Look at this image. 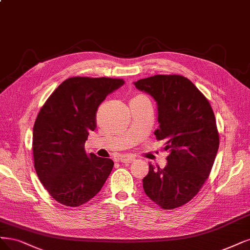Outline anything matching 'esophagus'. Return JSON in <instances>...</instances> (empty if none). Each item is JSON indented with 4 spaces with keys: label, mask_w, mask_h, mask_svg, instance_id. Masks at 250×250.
Wrapping results in <instances>:
<instances>
[{
    "label": "esophagus",
    "mask_w": 250,
    "mask_h": 250,
    "mask_svg": "<svg viewBox=\"0 0 250 250\" xmlns=\"http://www.w3.org/2000/svg\"><path fill=\"white\" fill-rule=\"evenodd\" d=\"M132 161H134V158L131 157V156H123V157L120 158V162L126 163V165H128V163H131Z\"/></svg>",
    "instance_id": "34e87169"
}]
</instances>
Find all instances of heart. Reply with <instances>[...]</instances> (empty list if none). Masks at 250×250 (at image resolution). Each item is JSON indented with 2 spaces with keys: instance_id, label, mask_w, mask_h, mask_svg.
I'll return each mask as SVG.
<instances>
[{
  "instance_id": "1",
  "label": "heart",
  "mask_w": 250,
  "mask_h": 250,
  "mask_svg": "<svg viewBox=\"0 0 250 250\" xmlns=\"http://www.w3.org/2000/svg\"><path fill=\"white\" fill-rule=\"evenodd\" d=\"M136 98H145V97H144V96H137V97H135L134 99H136Z\"/></svg>"
}]
</instances>
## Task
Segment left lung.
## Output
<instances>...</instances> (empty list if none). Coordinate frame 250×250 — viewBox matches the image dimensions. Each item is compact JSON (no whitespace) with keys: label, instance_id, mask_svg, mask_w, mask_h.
Masks as SVG:
<instances>
[{"label":"left lung","instance_id":"8db88e82","mask_svg":"<svg viewBox=\"0 0 250 250\" xmlns=\"http://www.w3.org/2000/svg\"><path fill=\"white\" fill-rule=\"evenodd\" d=\"M157 102L156 140L168 150L167 165L143 179L144 190L165 210L181 207L208 179L219 147V134L208 99L182 75L158 74L134 83Z\"/></svg>","mask_w":250,"mask_h":250}]
</instances>
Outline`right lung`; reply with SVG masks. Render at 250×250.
Instances as JSON below:
<instances>
[{
	"instance_id": "1",
	"label": "right lung",
	"mask_w": 250,
	"mask_h": 250,
	"mask_svg": "<svg viewBox=\"0 0 250 250\" xmlns=\"http://www.w3.org/2000/svg\"><path fill=\"white\" fill-rule=\"evenodd\" d=\"M124 81L75 76L64 81L39 111L33 129L34 167L42 185L57 202L79 207L93 199L114 161L84 151L96 113L108 94Z\"/></svg>"
}]
</instances>
